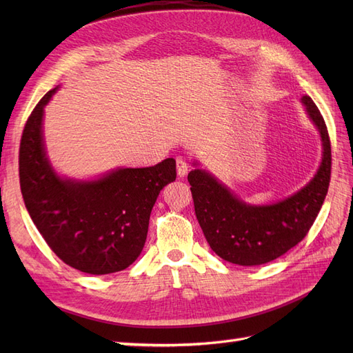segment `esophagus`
I'll list each match as a JSON object with an SVG mask.
<instances>
[{"instance_id": "esophagus-1", "label": "esophagus", "mask_w": 353, "mask_h": 353, "mask_svg": "<svg viewBox=\"0 0 353 353\" xmlns=\"http://www.w3.org/2000/svg\"><path fill=\"white\" fill-rule=\"evenodd\" d=\"M188 170H190L188 163L185 162L183 157H178L176 159V172H178V176H181V178L185 176L188 174Z\"/></svg>"}]
</instances>
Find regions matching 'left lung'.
Listing matches in <instances>:
<instances>
[{"instance_id":"8db88e82","label":"left lung","mask_w":353,"mask_h":353,"mask_svg":"<svg viewBox=\"0 0 353 353\" xmlns=\"http://www.w3.org/2000/svg\"><path fill=\"white\" fill-rule=\"evenodd\" d=\"M302 103L321 134L324 152L315 176L293 196L274 205L252 206L206 170L188 174L197 221L212 250L223 261L253 266L280 258L306 237L321 210L331 176V143L312 99L303 95Z\"/></svg>"}]
</instances>
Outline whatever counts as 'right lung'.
I'll use <instances>...</instances> for the list:
<instances>
[{
	"mask_svg": "<svg viewBox=\"0 0 353 353\" xmlns=\"http://www.w3.org/2000/svg\"><path fill=\"white\" fill-rule=\"evenodd\" d=\"M48 91L28 117L20 140L19 176L25 206L50 249L72 268L103 275L140 256L156 199L176 178L174 159L150 168L116 169L95 181L60 178L42 138Z\"/></svg>",
	"mask_w": 353,
	"mask_h": 353,
	"instance_id": "right-lung-1",
	"label": "right lung"
}]
</instances>
